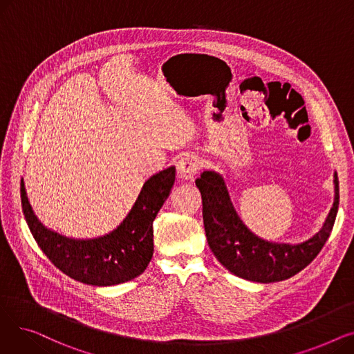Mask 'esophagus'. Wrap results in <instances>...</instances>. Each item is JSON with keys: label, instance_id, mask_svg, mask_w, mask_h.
Listing matches in <instances>:
<instances>
[{"label": "esophagus", "instance_id": "esophagus-1", "mask_svg": "<svg viewBox=\"0 0 354 354\" xmlns=\"http://www.w3.org/2000/svg\"><path fill=\"white\" fill-rule=\"evenodd\" d=\"M198 171H199L198 160L189 155L180 158L176 165V174L182 180H192Z\"/></svg>", "mask_w": 354, "mask_h": 354}]
</instances>
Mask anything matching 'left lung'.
I'll return each mask as SVG.
<instances>
[{
    "label": "left lung",
    "instance_id": "1",
    "mask_svg": "<svg viewBox=\"0 0 354 354\" xmlns=\"http://www.w3.org/2000/svg\"><path fill=\"white\" fill-rule=\"evenodd\" d=\"M195 183L202 195L211 251L228 271L255 283L283 281L304 270L324 247L339 211V179L334 172V202L322 230L299 244L272 243L255 235L239 218L219 172H202Z\"/></svg>",
    "mask_w": 354,
    "mask_h": 354
}]
</instances>
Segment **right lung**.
I'll return each mask as SVG.
<instances>
[{
	"instance_id": "right-lung-1",
	"label": "right lung",
	"mask_w": 354,
	"mask_h": 354,
	"mask_svg": "<svg viewBox=\"0 0 354 354\" xmlns=\"http://www.w3.org/2000/svg\"><path fill=\"white\" fill-rule=\"evenodd\" d=\"M175 166L149 178L132 209L109 234L96 238H71L47 228L37 218L21 179V205L27 225L50 261L76 281L109 287L140 275L153 255V219L169 196Z\"/></svg>"
}]
</instances>
